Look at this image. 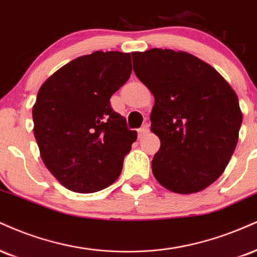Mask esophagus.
<instances>
[{"mask_svg": "<svg viewBox=\"0 0 257 257\" xmlns=\"http://www.w3.org/2000/svg\"><path fill=\"white\" fill-rule=\"evenodd\" d=\"M148 132H150V126H148V124L142 125L141 128L139 129V138H142L144 135H146Z\"/></svg>", "mask_w": 257, "mask_h": 257, "instance_id": "1", "label": "esophagus"}]
</instances>
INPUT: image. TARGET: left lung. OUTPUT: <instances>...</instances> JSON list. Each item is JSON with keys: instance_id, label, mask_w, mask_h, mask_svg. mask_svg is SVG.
I'll list each match as a JSON object with an SVG mask.
<instances>
[{"instance_id": "8db88e82", "label": "left lung", "mask_w": 257, "mask_h": 257, "mask_svg": "<svg viewBox=\"0 0 257 257\" xmlns=\"http://www.w3.org/2000/svg\"><path fill=\"white\" fill-rule=\"evenodd\" d=\"M135 75L154 95L151 131L160 139L152 171L177 194L220 177L238 142L243 115L236 92L208 63L184 51L133 52Z\"/></svg>"}]
</instances>
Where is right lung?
<instances>
[{
    "label": "right lung",
    "instance_id": "right-lung-1",
    "mask_svg": "<svg viewBox=\"0 0 257 257\" xmlns=\"http://www.w3.org/2000/svg\"><path fill=\"white\" fill-rule=\"evenodd\" d=\"M132 74L131 54L95 51L43 83L33 105L35 138L46 169L67 189L95 193L119 177L138 133L111 107Z\"/></svg>",
    "mask_w": 257,
    "mask_h": 257
}]
</instances>
